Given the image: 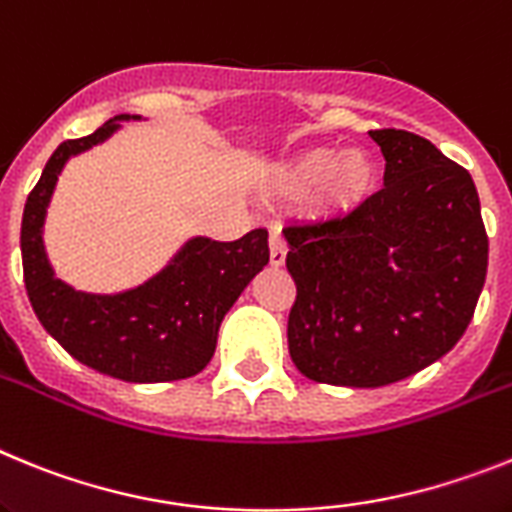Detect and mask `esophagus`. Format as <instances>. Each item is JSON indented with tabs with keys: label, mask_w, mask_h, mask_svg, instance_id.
Masks as SVG:
<instances>
[{
	"label": "esophagus",
	"mask_w": 512,
	"mask_h": 512,
	"mask_svg": "<svg viewBox=\"0 0 512 512\" xmlns=\"http://www.w3.org/2000/svg\"><path fill=\"white\" fill-rule=\"evenodd\" d=\"M286 252L288 247L286 242H283L281 231L273 229L270 231V265H273V268H281L283 262H286Z\"/></svg>",
	"instance_id": "1"
}]
</instances>
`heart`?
I'll use <instances>...</instances> for the list:
<instances>
[{"mask_svg":"<svg viewBox=\"0 0 512 512\" xmlns=\"http://www.w3.org/2000/svg\"><path fill=\"white\" fill-rule=\"evenodd\" d=\"M379 170L366 151H337L330 146H311L293 154L273 175L278 193L291 198L306 196L309 211L319 219H345L376 190Z\"/></svg>","mask_w":512,"mask_h":512,"instance_id":"obj_1","label":"heart"}]
</instances>
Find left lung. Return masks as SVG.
<instances>
[{"label":"left lung","mask_w":512,"mask_h":512,"mask_svg":"<svg viewBox=\"0 0 512 512\" xmlns=\"http://www.w3.org/2000/svg\"><path fill=\"white\" fill-rule=\"evenodd\" d=\"M384 188L345 219L293 224L288 353L306 379L373 389L428 368L461 340L487 275L469 172L410 131H371Z\"/></svg>","instance_id":"1"}]
</instances>
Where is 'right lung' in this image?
Instances as JSON below:
<instances>
[{"mask_svg": "<svg viewBox=\"0 0 512 512\" xmlns=\"http://www.w3.org/2000/svg\"><path fill=\"white\" fill-rule=\"evenodd\" d=\"M123 121L141 115H115L90 136L64 141L48 159L22 211L25 288L48 335L84 366L131 384L190 379L213 358L226 311L268 265V231L252 229L237 242L188 239L154 278L123 293L74 291L56 278L43 224L61 170L71 157L108 141Z\"/></svg>", "mask_w": 512, "mask_h": 512, "instance_id": "1", "label": "right lung"}]
</instances>
